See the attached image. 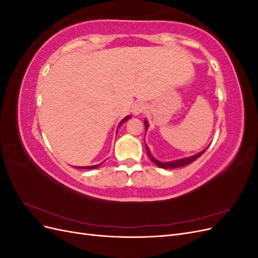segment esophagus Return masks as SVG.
Segmentation results:
<instances>
[{"label": "esophagus", "mask_w": 258, "mask_h": 258, "mask_svg": "<svg viewBox=\"0 0 258 258\" xmlns=\"http://www.w3.org/2000/svg\"><path fill=\"white\" fill-rule=\"evenodd\" d=\"M145 108H146V106H145V104L143 102H137V103H135L134 105H132L131 112H132V114L137 116V115L142 114L145 111Z\"/></svg>", "instance_id": "obj_1"}]
</instances>
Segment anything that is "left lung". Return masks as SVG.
I'll return each instance as SVG.
<instances>
[{"label":"left lung","instance_id":"8db88e82","mask_svg":"<svg viewBox=\"0 0 258 258\" xmlns=\"http://www.w3.org/2000/svg\"><path fill=\"white\" fill-rule=\"evenodd\" d=\"M144 123H145V130H147V128H148V122H147L146 119L144 120ZM145 147H146V152H147L148 157L151 158V160L155 163L156 166H158V167L163 168V169H175V168H179V167H184V166L189 165L190 162H192V161L196 160L197 158H199L200 156L207 151V148H206V150H204V151L198 153V154H196V155L190 156V157L181 158V159L173 160V161H168V162H161V161H159V160H157V159L153 157V155H152L151 152H150V148H148L146 145H145Z\"/></svg>","mask_w":258,"mask_h":258}]
</instances>
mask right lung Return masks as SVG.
<instances>
[{
  "mask_svg": "<svg viewBox=\"0 0 258 258\" xmlns=\"http://www.w3.org/2000/svg\"><path fill=\"white\" fill-rule=\"evenodd\" d=\"M130 117H131V116H126V117H124V118L119 122L118 128L121 126V124H122L124 121H127V120L130 118ZM101 165H102V163H99V165H95V166H89V167H76V168H77V169H96V168H98V167L101 166Z\"/></svg>",
  "mask_w": 258,
  "mask_h": 258,
  "instance_id": "1",
  "label": "right lung"
}]
</instances>
